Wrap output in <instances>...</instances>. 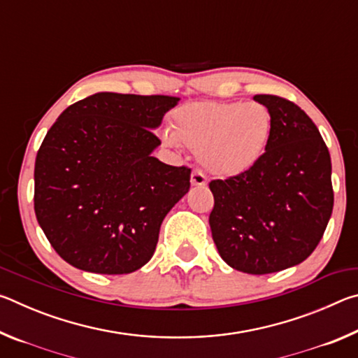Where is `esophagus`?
I'll return each instance as SVG.
<instances>
[{"instance_id": "obj_1", "label": "esophagus", "mask_w": 358, "mask_h": 358, "mask_svg": "<svg viewBox=\"0 0 358 358\" xmlns=\"http://www.w3.org/2000/svg\"><path fill=\"white\" fill-rule=\"evenodd\" d=\"M191 185L192 186H207V178H205V175L201 171H192Z\"/></svg>"}]
</instances>
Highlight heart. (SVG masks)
<instances>
[{
  "instance_id": "heart-1",
  "label": "heart",
  "mask_w": 358,
  "mask_h": 358,
  "mask_svg": "<svg viewBox=\"0 0 358 358\" xmlns=\"http://www.w3.org/2000/svg\"><path fill=\"white\" fill-rule=\"evenodd\" d=\"M271 132V115L257 102H187L171 115L167 145L197 151V159L220 177L240 175L264 155Z\"/></svg>"
}]
</instances>
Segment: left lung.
<instances>
[{"label": "left lung", "mask_w": 358, "mask_h": 358, "mask_svg": "<svg viewBox=\"0 0 358 358\" xmlns=\"http://www.w3.org/2000/svg\"><path fill=\"white\" fill-rule=\"evenodd\" d=\"M254 101L271 115L268 143L250 171L210 181V227L224 262L266 275L299 265L319 245L333 210L331 161L299 106L273 94Z\"/></svg>", "instance_id": "1"}]
</instances>
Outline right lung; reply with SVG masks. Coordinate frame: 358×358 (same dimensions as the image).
<instances>
[{
	"mask_svg": "<svg viewBox=\"0 0 358 358\" xmlns=\"http://www.w3.org/2000/svg\"><path fill=\"white\" fill-rule=\"evenodd\" d=\"M178 101L96 93L48 129L36 156L34 211L66 262L124 275L153 257L162 221L191 186V169L151 156L161 145L153 129Z\"/></svg>",
	"mask_w": 358,
	"mask_h": 358,
	"instance_id": "right-lung-1",
	"label": "right lung"
}]
</instances>
